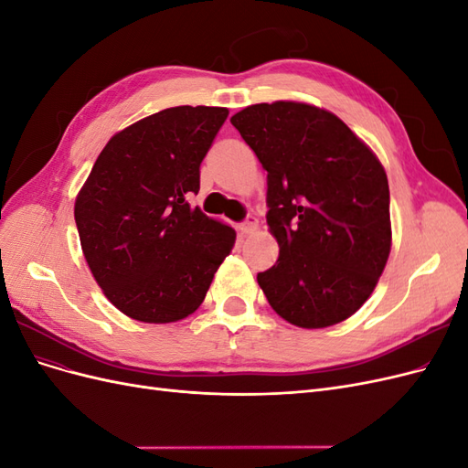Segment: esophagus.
Masks as SVG:
<instances>
[{"label":"esophagus","instance_id":"1","mask_svg":"<svg viewBox=\"0 0 468 468\" xmlns=\"http://www.w3.org/2000/svg\"><path fill=\"white\" fill-rule=\"evenodd\" d=\"M239 230H242V234H253L258 230V218L248 217L242 224H239Z\"/></svg>","mask_w":468,"mask_h":468}]
</instances>
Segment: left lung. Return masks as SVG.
<instances>
[{
  "instance_id": "1",
  "label": "left lung",
  "mask_w": 468,
  "mask_h": 468,
  "mask_svg": "<svg viewBox=\"0 0 468 468\" xmlns=\"http://www.w3.org/2000/svg\"><path fill=\"white\" fill-rule=\"evenodd\" d=\"M267 172L277 263L258 273L275 313L306 330L347 320L369 299L392 246L388 179L334 112L275 101L230 119Z\"/></svg>"
}]
</instances>
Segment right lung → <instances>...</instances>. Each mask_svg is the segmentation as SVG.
Returning <instances> with one entry per match:
<instances>
[{"instance_id": "add662e5", "label": "right lung", "mask_w": 468, "mask_h": 468, "mask_svg": "<svg viewBox=\"0 0 468 468\" xmlns=\"http://www.w3.org/2000/svg\"><path fill=\"white\" fill-rule=\"evenodd\" d=\"M226 117V107L181 105L136 121L105 144L76 197L83 256L133 320L193 314L234 248V229L187 203Z\"/></svg>"}]
</instances>
